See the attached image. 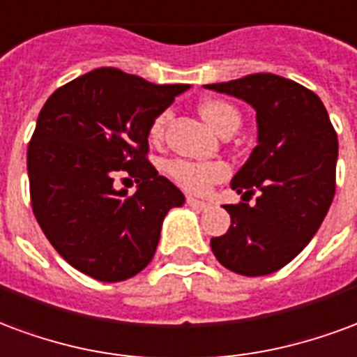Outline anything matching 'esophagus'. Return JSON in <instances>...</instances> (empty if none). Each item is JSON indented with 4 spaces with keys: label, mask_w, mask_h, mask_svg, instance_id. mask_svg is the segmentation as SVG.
Here are the masks:
<instances>
[{
    "label": "esophagus",
    "mask_w": 357,
    "mask_h": 357,
    "mask_svg": "<svg viewBox=\"0 0 357 357\" xmlns=\"http://www.w3.org/2000/svg\"><path fill=\"white\" fill-rule=\"evenodd\" d=\"M186 204H188L192 209H197V211H205L207 207H209V204L199 202V199H194V197H188V199H186Z\"/></svg>",
    "instance_id": "esophagus-1"
}]
</instances>
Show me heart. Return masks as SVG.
Wrapping results in <instances>:
<instances>
[{
  "instance_id": "1",
  "label": "heart",
  "mask_w": 357,
  "mask_h": 357,
  "mask_svg": "<svg viewBox=\"0 0 357 357\" xmlns=\"http://www.w3.org/2000/svg\"><path fill=\"white\" fill-rule=\"evenodd\" d=\"M199 114L213 131L225 135L226 131H236L239 127V114L232 104L218 98H209L199 104ZM169 114H160L150 125L148 137L152 142H160L163 129L167 123ZM165 175L175 182L176 186L186 190L190 194H205L207 190L225 181L230 169L222 161H190V160H169L163 165Z\"/></svg>"
}]
</instances>
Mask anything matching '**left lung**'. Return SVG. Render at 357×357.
I'll return each mask as SVG.
<instances>
[{
	"label": "left lung",
	"mask_w": 357,
	"mask_h": 357,
	"mask_svg": "<svg viewBox=\"0 0 357 357\" xmlns=\"http://www.w3.org/2000/svg\"><path fill=\"white\" fill-rule=\"evenodd\" d=\"M204 87L257 112V146L230 186L241 199L261 192L255 205H225L232 225L211 239V251L236 274L278 272L310 243L331 207L337 132L319 96L282 75L253 74Z\"/></svg>",
	"instance_id": "obj_1"
}]
</instances>
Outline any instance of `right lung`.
Returning <instances> with one entry per match:
<instances>
[{
  "mask_svg": "<svg viewBox=\"0 0 357 357\" xmlns=\"http://www.w3.org/2000/svg\"><path fill=\"white\" fill-rule=\"evenodd\" d=\"M190 85H155L96 68L43 104L28 146L33 215L64 261L98 282H123L148 266L163 218L184 194L146 160L148 131ZM125 168L137 192L113 186Z\"/></svg>",
  "mask_w": 357,
  "mask_h": 357,
  "instance_id": "right-lung-1",
  "label": "right lung"
}]
</instances>
